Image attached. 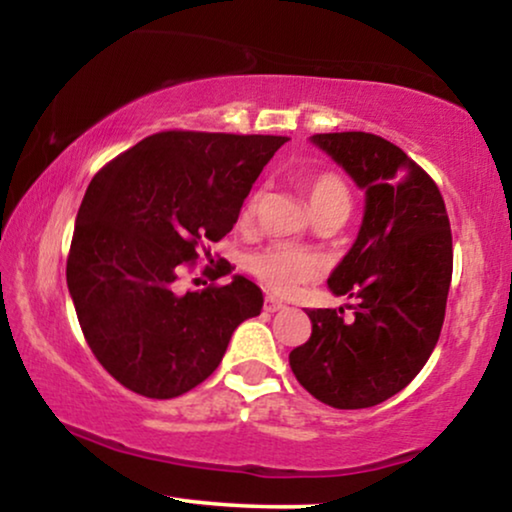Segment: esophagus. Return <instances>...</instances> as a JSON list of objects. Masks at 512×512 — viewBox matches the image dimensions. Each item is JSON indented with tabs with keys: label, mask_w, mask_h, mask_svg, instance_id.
Returning <instances> with one entry per match:
<instances>
[{
	"label": "esophagus",
	"mask_w": 512,
	"mask_h": 512,
	"mask_svg": "<svg viewBox=\"0 0 512 512\" xmlns=\"http://www.w3.org/2000/svg\"><path fill=\"white\" fill-rule=\"evenodd\" d=\"M284 303L282 300H277L275 296H265V312H279V310H284Z\"/></svg>",
	"instance_id": "obj_1"
}]
</instances>
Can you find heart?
<instances>
[{"label":"heart","instance_id":"heart-1","mask_svg":"<svg viewBox=\"0 0 512 512\" xmlns=\"http://www.w3.org/2000/svg\"><path fill=\"white\" fill-rule=\"evenodd\" d=\"M307 200H310L314 216L340 214L347 219L349 209H352L349 188L345 186V181L333 172L317 174V177L310 179V184H307ZM254 205L256 200H251L249 212L254 209ZM251 270H254L272 291L293 293L300 284L317 275L319 265L314 258L300 254L296 249L275 247L258 254L254 261H251Z\"/></svg>","mask_w":512,"mask_h":512}]
</instances>
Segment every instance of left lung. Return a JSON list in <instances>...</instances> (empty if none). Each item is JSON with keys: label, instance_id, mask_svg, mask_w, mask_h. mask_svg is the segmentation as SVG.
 Masks as SVG:
<instances>
[{"label": "left lung", "instance_id": "obj_1", "mask_svg": "<svg viewBox=\"0 0 512 512\" xmlns=\"http://www.w3.org/2000/svg\"><path fill=\"white\" fill-rule=\"evenodd\" d=\"M310 142L363 191L356 240L328 277L352 298V319L310 310L312 335L289 354L298 382L340 410L370 408L408 387L436 347L452 282V233L443 195L396 144L368 132Z\"/></svg>", "mask_w": 512, "mask_h": 512}]
</instances>
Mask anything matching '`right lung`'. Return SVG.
Returning <instances> with one entry per match:
<instances>
[{"instance_id":"add662e5","label":"right lung","mask_w":512,"mask_h":512,"mask_svg":"<svg viewBox=\"0 0 512 512\" xmlns=\"http://www.w3.org/2000/svg\"><path fill=\"white\" fill-rule=\"evenodd\" d=\"M284 142L289 137L158 132L90 181L67 286L90 349L123 387L146 398L186 394L219 368L235 328L261 314L263 293L247 277L200 291H181L177 279L200 242L233 230Z\"/></svg>"}]
</instances>
